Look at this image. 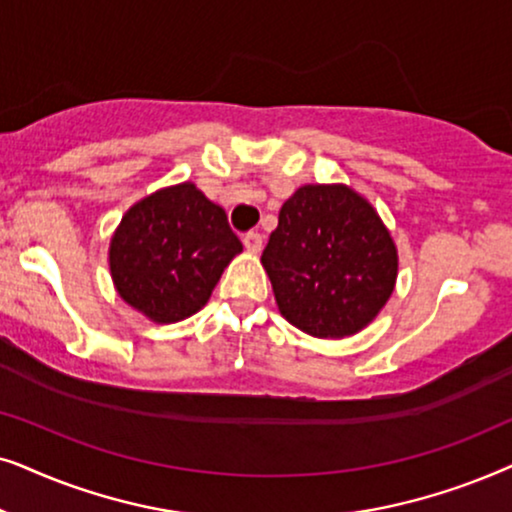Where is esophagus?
<instances>
[{
    "label": "esophagus",
    "mask_w": 512,
    "mask_h": 512,
    "mask_svg": "<svg viewBox=\"0 0 512 512\" xmlns=\"http://www.w3.org/2000/svg\"><path fill=\"white\" fill-rule=\"evenodd\" d=\"M262 234H257V231H248V234L243 236V245H245V250L248 252H260L262 250Z\"/></svg>",
    "instance_id": "obj_1"
}]
</instances>
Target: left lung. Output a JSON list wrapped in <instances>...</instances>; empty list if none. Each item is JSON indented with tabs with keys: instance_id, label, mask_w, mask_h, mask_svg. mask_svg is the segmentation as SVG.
Masks as SVG:
<instances>
[{
	"instance_id": "left-lung-1",
	"label": "left lung",
	"mask_w": 512,
	"mask_h": 512,
	"mask_svg": "<svg viewBox=\"0 0 512 512\" xmlns=\"http://www.w3.org/2000/svg\"><path fill=\"white\" fill-rule=\"evenodd\" d=\"M281 316L306 335L342 339L379 316L398 278V248L349 185H304L262 252Z\"/></svg>"
}]
</instances>
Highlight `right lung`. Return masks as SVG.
<instances>
[{
    "mask_svg": "<svg viewBox=\"0 0 512 512\" xmlns=\"http://www.w3.org/2000/svg\"><path fill=\"white\" fill-rule=\"evenodd\" d=\"M241 250L224 208L194 182H180L126 210L109 241V274L128 306L168 325L208 304Z\"/></svg>",
    "mask_w": 512,
    "mask_h": 512,
    "instance_id": "add662e5",
    "label": "right lung"
}]
</instances>
